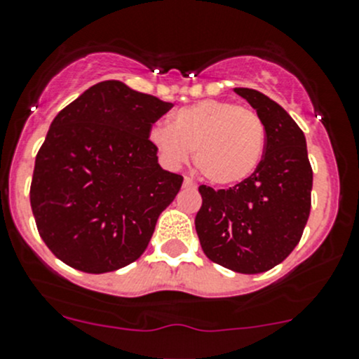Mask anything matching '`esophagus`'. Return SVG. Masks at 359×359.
I'll return each mask as SVG.
<instances>
[{
	"instance_id": "1",
	"label": "esophagus",
	"mask_w": 359,
	"mask_h": 359,
	"mask_svg": "<svg viewBox=\"0 0 359 359\" xmlns=\"http://www.w3.org/2000/svg\"><path fill=\"white\" fill-rule=\"evenodd\" d=\"M184 186H186V187H196V184H194L193 180L189 179V177H186V179H184Z\"/></svg>"
}]
</instances>
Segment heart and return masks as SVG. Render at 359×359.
<instances>
[{
  "mask_svg": "<svg viewBox=\"0 0 359 359\" xmlns=\"http://www.w3.org/2000/svg\"><path fill=\"white\" fill-rule=\"evenodd\" d=\"M149 138L170 168L184 165L194 151V166L205 180L215 186H235L259 166L266 131L252 109L203 100L177 110L172 126H152Z\"/></svg>",
  "mask_w": 359,
  "mask_h": 359,
  "instance_id": "b5f03b06",
  "label": "heart"
}]
</instances>
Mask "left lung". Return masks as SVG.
<instances>
[{
    "label": "left lung",
    "instance_id": "8db88e82",
    "mask_svg": "<svg viewBox=\"0 0 359 359\" xmlns=\"http://www.w3.org/2000/svg\"><path fill=\"white\" fill-rule=\"evenodd\" d=\"M266 131L256 172L229 189L200 186L194 226L205 256L238 273H261L298 245L311 214L312 166L304 131L263 93L236 87Z\"/></svg>",
    "mask_w": 359,
    "mask_h": 359
}]
</instances>
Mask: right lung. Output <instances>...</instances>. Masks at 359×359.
I'll use <instances>...</instances> for the list:
<instances>
[{
  "instance_id": "add662e5",
  "label": "right lung",
  "mask_w": 359,
  "mask_h": 359,
  "mask_svg": "<svg viewBox=\"0 0 359 359\" xmlns=\"http://www.w3.org/2000/svg\"><path fill=\"white\" fill-rule=\"evenodd\" d=\"M172 107L105 80L55 116L36 154L29 200L38 233L57 259L105 273L144 254L184 180L159 166L149 140Z\"/></svg>"
}]
</instances>
